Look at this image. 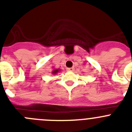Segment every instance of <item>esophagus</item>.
I'll return each instance as SVG.
<instances>
[{"label": "esophagus", "instance_id": "34e87169", "mask_svg": "<svg viewBox=\"0 0 132 132\" xmlns=\"http://www.w3.org/2000/svg\"><path fill=\"white\" fill-rule=\"evenodd\" d=\"M67 70L68 71H74V68L73 67H70V68H67Z\"/></svg>", "mask_w": 132, "mask_h": 132}]
</instances>
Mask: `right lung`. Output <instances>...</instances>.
<instances>
[{
	"instance_id": "obj_1",
	"label": "right lung",
	"mask_w": 132,
	"mask_h": 132,
	"mask_svg": "<svg viewBox=\"0 0 132 132\" xmlns=\"http://www.w3.org/2000/svg\"><path fill=\"white\" fill-rule=\"evenodd\" d=\"M60 71H61V69H53V71H52V74L57 75Z\"/></svg>"
}]
</instances>
